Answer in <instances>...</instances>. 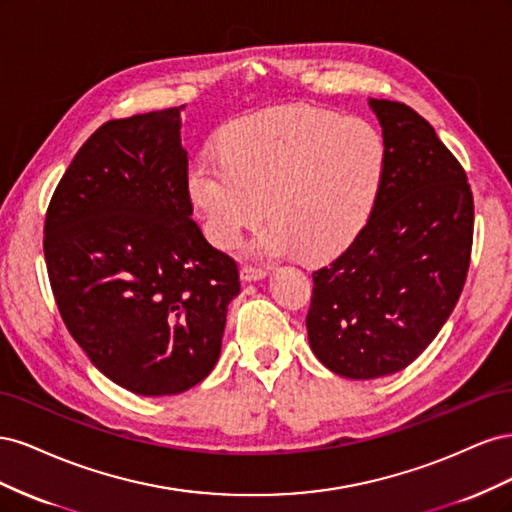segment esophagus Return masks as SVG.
I'll use <instances>...</instances> for the list:
<instances>
[{
    "mask_svg": "<svg viewBox=\"0 0 512 512\" xmlns=\"http://www.w3.org/2000/svg\"><path fill=\"white\" fill-rule=\"evenodd\" d=\"M267 275H269V271L260 269V267H243L241 269V280L243 282H260V280H265Z\"/></svg>",
    "mask_w": 512,
    "mask_h": 512,
    "instance_id": "34e87169",
    "label": "esophagus"
}]
</instances>
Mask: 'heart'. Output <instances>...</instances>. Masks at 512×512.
<instances>
[{
	"instance_id": "b5f03b06",
	"label": "heart",
	"mask_w": 512,
	"mask_h": 512,
	"mask_svg": "<svg viewBox=\"0 0 512 512\" xmlns=\"http://www.w3.org/2000/svg\"><path fill=\"white\" fill-rule=\"evenodd\" d=\"M384 168L382 136L367 121L275 106L232 123L224 153L198 158L188 188L215 245H235L267 209L273 220L252 239V254L299 250L305 260H324L369 220Z\"/></svg>"
}]
</instances>
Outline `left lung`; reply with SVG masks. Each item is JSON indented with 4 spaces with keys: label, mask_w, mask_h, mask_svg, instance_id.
Segmentation results:
<instances>
[{
    "label": "left lung",
    "mask_w": 512,
    "mask_h": 512,
    "mask_svg": "<svg viewBox=\"0 0 512 512\" xmlns=\"http://www.w3.org/2000/svg\"><path fill=\"white\" fill-rule=\"evenodd\" d=\"M386 168L348 250L314 271L305 318L316 359L350 380L391 376L421 354L457 305L472 252L466 170L401 102L369 98Z\"/></svg>",
    "instance_id": "8db88e82"
}]
</instances>
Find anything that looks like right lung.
Listing matches in <instances>:
<instances>
[{"label": "right lung", "instance_id": "obj_1", "mask_svg": "<svg viewBox=\"0 0 512 512\" xmlns=\"http://www.w3.org/2000/svg\"><path fill=\"white\" fill-rule=\"evenodd\" d=\"M183 106L106 121L44 222L49 280L74 342L136 395H177L222 352L239 269L192 220Z\"/></svg>", "mask_w": 512, "mask_h": 512}]
</instances>
